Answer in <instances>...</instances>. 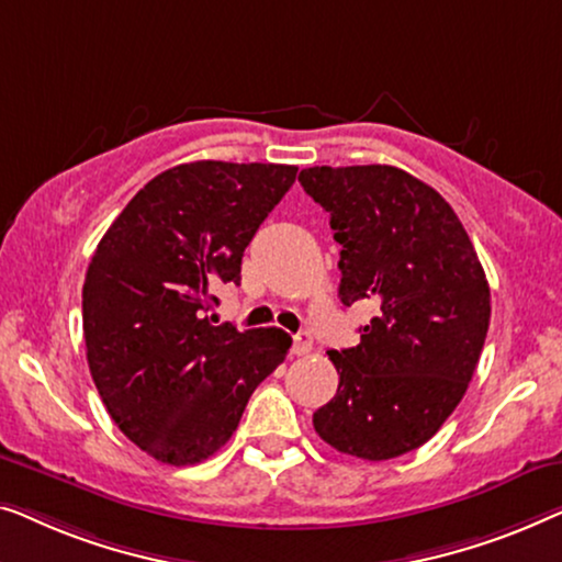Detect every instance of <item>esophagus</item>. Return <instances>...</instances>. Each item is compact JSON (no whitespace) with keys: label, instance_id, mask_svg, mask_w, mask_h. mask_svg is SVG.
I'll list each match as a JSON object with an SVG mask.
<instances>
[{"label":"esophagus","instance_id":"1","mask_svg":"<svg viewBox=\"0 0 562 562\" xmlns=\"http://www.w3.org/2000/svg\"><path fill=\"white\" fill-rule=\"evenodd\" d=\"M313 349V336L307 334V330H300V334L292 338V353L295 357H305V353H311Z\"/></svg>","mask_w":562,"mask_h":562}]
</instances>
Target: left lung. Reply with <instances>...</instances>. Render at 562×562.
<instances>
[{
    "instance_id": "left-lung-1",
    "label": "left lung",
    "mask_w": 562,
    "mask_h": 562,
    "mask_svg": "<svg viewBox=\"0 0 562 562\" xmlns=\"http://www.w3.org/2000/svg\"><path fill=\"white\" fill-rule=\"evenodd\" d=\"M297 180L330 213L341 303L376 307L353 349L328 351L338 390L313 428L363 461L409 453L436 436L476 371L492 318L484 267L456 211L405 170L321 165Z\"/></svg>"
}]
</instances>
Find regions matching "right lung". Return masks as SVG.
<instances>
[{"label":"right lung","instance_id":"add662e5","mask_svg":"<svg viewBox=\"0 0 562 562\" xmlns=\"http://www.w3.org/2000/svg\"><path fill=\"white\" fill-rule=\"evenodd\" d=\"M295 165L199 160L149 180L109 226L83 282V338L112 420L155 461L201 463L234 436L257 384L288 357L280 328L213 326L251 236Z\"/></svg>","mask_w":562,"mask_h":562}]
</instances>
